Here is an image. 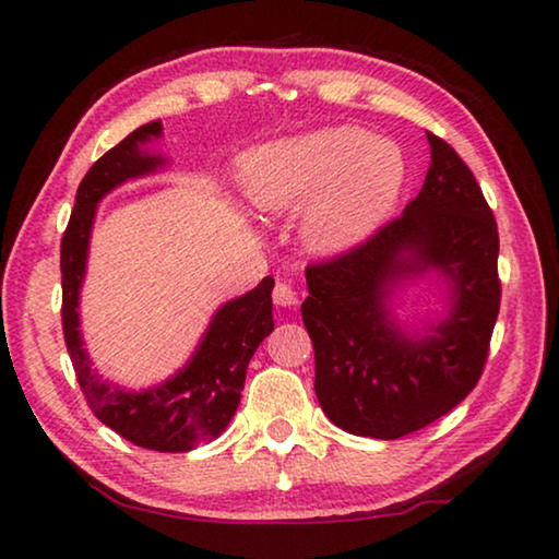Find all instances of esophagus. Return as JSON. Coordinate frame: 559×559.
Here are the masks:
<instances>
[{
  "mask_svg": "<svg viewBox=\"0 0 559 559\" xmlns=\"http://www.w3.org/2000/svg\"><path fill=\"white\" fill-rule=\"evenodd\" d=\"M273 302H276V306H281V308H286V306L290 308V306H298L300 296L296 293V288L290 286V283L278 281L276 288H273Z\"/></svg>",
  "mask_w": 559,
  "mask_h": 559,
  "instance_id": "obj_1",
  "label": "esophagus"
}]
</instances>
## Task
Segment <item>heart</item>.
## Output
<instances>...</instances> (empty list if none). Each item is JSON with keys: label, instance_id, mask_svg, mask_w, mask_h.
I'll return each instance as SVG.
<instances>
[{"label": "heart", "instance_id": "obj_1", "mask_svg": "<svg viewBox=\"0 0 559 559\" xmlns=\"http://www.w3.org/2000/svg\"><path fill=\"white\" fill-rule=\"evenodd\" d=\"M406 179L402 150L353 126L278 140L246 155L243 192L257 210L308 207L306 239L320 253L355 249L396 210Z\"/></svg>", "mask_w": 559, "mask_h": 559}]
</instances>
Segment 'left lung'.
Segmentation results:
<instances>
[{
	"label": "left lung",
	"mask_w": 559,
	"mask_h": 559,
	"mask_svg": "<svg viewBox=\"0 0 559 559\" xmlns=\"http://www.w3.org/2000/svg\"><path fill=\"white\" fill-rule=\"evenodd\" d=\"M427 138L429 173L400 219L306 271L300 313L316 349L318 402L355 437L400 439L466 400L498 318L493 212L456 150ZM427 272L444 283L448 313L404 326L393 296Z\"/></svg>",
	"instance_id": "1"
}]
</instances>
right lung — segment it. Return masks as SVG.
<instances>
[{
  "label": "right lung",
  "mask_w": 559,
  "mask_h": 559,
  "mask_svg": "<svg viewBox=\"0 0 559 559\" xmlns=\"http://www.w3.org/2000/svg\"><path fill=\"white\" fill-rule=\"evenodd\" d=\"M157 138H163V122L140 126L81 179L61 239V323L75 377L93 414L135 447L182 453L214 441L229 427L241 402L246 367L273 330V278L266 276L253 290L216 308L194 355L169 380L147 390H128L93 370L83 347L79 306L96 210L103 197L128 179L165 167L167 159L147 150Z\"/></svg>",
  "instance_id": "add662e5"
}]
</instances>
